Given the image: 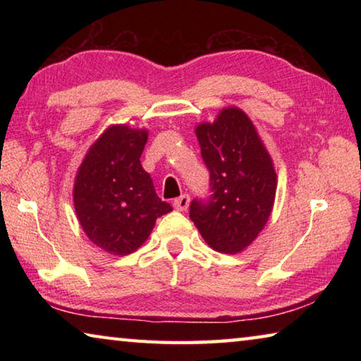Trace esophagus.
<instances>
[{"instance_id": "esophagus-1", "label": "esophagus", "mask_w": 361, "mask_h": 361, "mask_svg": "<svg viewBox=\"0 0 361 361\" xmlns=\"http://www.w3.org/2000/svg\"><path fill=\"white\" fill-rule=\"evenodd\" d=\"M173 207H175L176 210H180V212H186L188 207H189V195L188 194H183V195H180L178 199H175L173 200Z\"/></svg>"}]
</instances>
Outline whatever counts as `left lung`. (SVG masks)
I'll return each instance as SVG.
<instances>
[{"instance_id":"8db88e82","label":"left lung","mask_w":361,"mask_h":361,"mask_svg":"<svg viewBox=\"0 0 361 361\" xmlns=\"http://www.w3.org/2000/svg\"><path fill=\"white\" fill-rule=\"evenodd\" d=\"M195 135L210 172V195L192 200L189 218L213 250L239 253L258 237L272 212L277 188L272 159L239 108H224L213 124H200Z\"/></svg>"}]
</instances>
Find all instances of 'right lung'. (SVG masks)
Wrapping results in <instances>:
<instances>
[{
  "instance_id": "obj_1",
  "label": "right lung",
  "mask_w": 361,
  "mask_h": 361,
  "mask_svg": "<svg viewBox=\"0 0 361 361\" xmlns=\"http://www.w3.org/2000/svg\"><path fill=\"white\" fill-rule=\"evenodd\" d=\"M146 140V130L109 127L90 146L76 175L73 197L79 223L97 247L111 255L135 252L156 219L172 212L140 162Z\"/></svg>"
}]
</instances>
